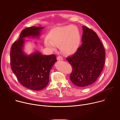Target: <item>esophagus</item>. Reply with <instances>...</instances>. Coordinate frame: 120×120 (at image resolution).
<instances>
[{
	"label": "esophagus",
	"mask_w": 120,
	"mask_h": 120,
	"mask_svg": "<svg viewBox=\"0 0 120 120\" xmlns=\"http://www.w3.org/2000/svg\"><path fill=\"white\" fill-rule=\"evenodd\" d=\"M57 60H58V61H62V60H63V57H62L61 56H57Z\"/></svg>",
	"instance_id": "34e87169"
}]
</instances>
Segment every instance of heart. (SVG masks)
I'll use <instances>...</instances> for the list:
<instances>
[{"label":"heart","mask_w":120,"mask_h":120,"mask_svg":"<svg viewBox=\"0 0 120 120\" xmlns=\"http://www.w3.org/2000/svg\"><path fill=\"white\" fill-rule=\"evenodd\" d=\"M45 45L53 50L59 45L62 52L66 55H72L76 52L81 43L80 33L78 28L69 25L57 27L50 33Z\"/></svg>","instance_id":"b5f03b06"}]
</instances>
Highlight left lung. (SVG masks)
<instances>
[{
  "label": "left lung",
  "instance_id": "obj_1",
  "mask_svg": "<svg viewBox=\"0 0 120 120\" xmlns=\"http://www.w3.org/2000/svg\"><path fill=\"white\" fill-rule=\"evenodd\" d=\"M81 46L66 60L72 66V82L78 87H86L94 82L105 64V50L96 33L82 26Z\"/></svg>",
  "mask_w": 120,
  "mask_h": 120
}]
</instances>
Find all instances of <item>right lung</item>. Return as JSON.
Listing matches in <instances>:
<instances>
[{
    "label": "right lung",
    "mask_w": 120,
    "mask_h": 120,
    "mask_svg": "<svg viewBox=\"0 0 120 120\" xmlns=\"http://www.w3.org/2000/svg\"><path fill=\"white\" fill-rule=\"evenodd\" d=\"M43 28L32 26L24 29L10 49V65L13 73L23 86L35 91L41 90L47 86L50 71L57 61L55 55L44 56L37 50L28 55L23 50L24 38H39Z\"/></svg>",
    "instance_id": "obj_1"
}]
</instances>
